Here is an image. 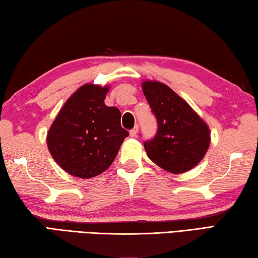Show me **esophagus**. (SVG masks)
<instances>
[{
    "label": "esophagus",
    "instance_id": "obj_1",
    "mask_svg": "<svg viewBox=\"0 0 258 258\" xmlns=\"http://www.w3.org/2000/svg\"><path fill=\"white\" fill-rule=\"evenodd\" d=\"M138 132H139V126L138 125H135L134 127L130 131V135L132 138H135L138 135Z\"/></svg>",
    "mask_w": 258,
    "mask_h": 258
}]
</instances>
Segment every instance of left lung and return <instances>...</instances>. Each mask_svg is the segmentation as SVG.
<instances>
[{
	"label": "left lung",
	"mask_w": 258,
	"mask_h": 258,
	"mask_svg": "<svg viewBox=\"0 0 258 258\" xmlns=\"http://www.w3.org/2000/svg\"><path fill=\"white\" fill-rule=\"evenodd\" d=\"M142 90L157 118V133L146 141L147 155L165 171L180 174L200 163L211 143L207 124L167 85L146 81Z\"/></svg>",
	"instance_id": "obj_1"
}]
</instances>
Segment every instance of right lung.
<instances>
[{
	"instance_id": "obj_1",
	"label": "right lung",
	"mask_w": 258,
	"mask_h": 258,
	"mask_svg": "<svg viewBox=\"0 0 258 258\" xmlns=\"http://www.w3.org/2000/svg\"><path fill=\"white\" fill-rule=\"evenodd\" d=\"M108 91V86H81L47 132L51 156L71 175L90 178L106 171L128 137L120 125V111L104 104Z\"/></svg>"
}]
</instances>
